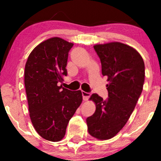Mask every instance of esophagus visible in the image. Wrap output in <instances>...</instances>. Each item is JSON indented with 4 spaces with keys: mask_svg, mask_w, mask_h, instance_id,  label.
Returning <instances> with one entry per match:
<instances>
[{
    "mask_svg": "<svg viewBox=\"0 0 161 161\" xmlns=\"http://www.w3.org/2000/svg\"><path fill=\"white\" fill-rule=\"evenodd\" d=\"M82 95H83V99L84 101H86L89 100V98L91 96V93H89V92H86L84 91H82Z\"/></svg>",
    "mask_w": 161,
    "mask_h": 161,
    "instance_id": "esophagus-1",
    "label": "esophagus"
}]
</instances>
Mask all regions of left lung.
Wrapping results in <instances>:
<instances>
[{
	"label": "left lung",
	"mask_w": 161,
	"mask_h": 161,
	"mask_svg": "<svg viewBox=\"0 0 161 161\" xmlns=\"http://www.w3.org/2000/svg\"><path fill=\"white\" fill-rule=\"evenodd\" d=\"M100 59L102 74L108 77V97L97 94L90 97L96 104L86 119L88 131L100 140L115 136L129 119L142 92L145 67L142 57L130 46L114 42L94 46Z\"/></svg>",
	"instance_id": "obj_1"
}]
</instances>
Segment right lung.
I'll return each instance as SVG.
<instances>
[{
  "mask_svg": "<svg viewBox=\"0 0 161 161\" xmlns=\"http://www.w3.org/2000/svg\"><path fill=\"white\" fill-rule=\"evenodd\" d=\"M73 44L59 37L32 50L25 67V86L33 126L43 138L59 142L83 100L82 92L58 86L67 76L68 53Z\"/></svg>",
  "mask_w": 161,
  "mask_h": 161,
  "instance_id": "1",
  "label": "right lung"
}]
</instances>
